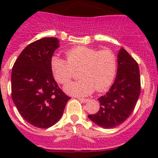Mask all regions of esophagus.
<instances>
[{
	"instance_id": "1",
	"label": "esophagus",
	"mask_w": 158,
	"mask_h": 158,
	"mask_svg": "<svg viewBox=\"0 0 158 158\" xmlns=\"http://www.w3.org/2000/svg\"><path fill=\"white\" fill-rule=\"evenodd\" d=\"M78 100H80L82 103H86V102L89 101V99H84V98H78Z\"/></svg>"
}]
</instances>
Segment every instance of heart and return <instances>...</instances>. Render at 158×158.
Wrapping results in <instances>:
<instances>
[{
  "mask_svg": "<svg viewBox=\"0 0 158 158\" xmlns=\"http://www.w3.org/2000/svg\"><path fill=\"white\" fill-rule=\"evenodd\" d=\"M67 61L58 55L51 59V69L54 80L65 85L80 69L81 79L64 87L67 94L86 96L96 91H104L111 85L118 69L117 57L110 50H97L79 46L65 51Z\"/></svg>",
  "mask_w": 158,
  "mask_h": 158,
  "instance_id": "b5f03b06",
  "label": "heart"
}]
</instances>
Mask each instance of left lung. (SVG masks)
<instances>
[{"instance_id":"obj_1","label":"left lung","mask_w":158,"mask_h":158,"mask_svg":"<svg viewBox=\"0 0 158 158\" xmlns=\"http://www.w3.org/2000/svg\"><path fill=\"white\" fill-rule=\"evenodd\" d=\"M118 69L109 91L98 99L100 110L88 115L103 128H113L131 115L139 100L141 90L139 65L126 50L121 48L117 55Z\"/></svg>"}]
</instances>
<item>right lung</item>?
Masks as SVG:
<instances>
[{"label":"right lung","instance_id":"obj_1","mask_svg":"<svg viewBox=\"0 0 158 158\" xmlns=\"http://www.w3.org/2000/svg\"><path fill=\"white\" fill-rule=\"evenodd\" d=\"M59 47L57 38L31 43L20 53L12 70V98L25 120L48 128L59 120L70 99L58 87L51 69V59Z\"/></svg>","mask_w":158,"mask_h":158}]
</instances>
